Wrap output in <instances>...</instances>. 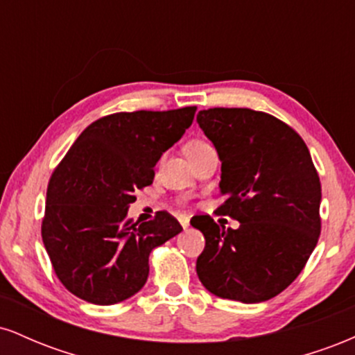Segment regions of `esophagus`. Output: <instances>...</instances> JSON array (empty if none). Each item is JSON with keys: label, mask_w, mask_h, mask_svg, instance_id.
Instances as JSON below:
<instances>
[{"label": "esophagus", "mask_w": 355, "mask_h": 355, "mask_svg": "<svg viewBox=\"0 0 355 355\" xmlns=\"http://www.w3.org/2000/svg\"><path fill=\"white\" fill-rule=\"evenodd\" d=\"M178 220H180V225L183 227V229H189V225H190L189 217H185V215H180V217H178Z\"/></svg>", "instance_id": "1"}]
</instances>
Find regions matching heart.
<instances>
[{
  "label": "heart",
  "mask_w": 355,
  "mask_h": 355,
  "mask_svg": "<svg viewBox=\"0 0 355 355\" xmlns=\"http://www.w3.org/2000/svg\"><path fill=\"white\" fill-rule=\"evenodd\" d=\"M210 146L211 145L205 140H190L189 144L185 145V153L189 155V158H193V157H197L198 153L205 152V150L210 148Z\"/></svg>",
  "instance_id": "heart-1"
}]
</instances>
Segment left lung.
Instances as JSON below:
<instances>
[{
    "label": "left lung",
    "mask_w": 355,
    "mask_h": 355,
    "mask_svg": "<svg viewBox=\"0 0 355 355\" xmlns=\"http://www.w3.org/2000/svg\"><path fill=\"white\" fill-rule=\"evenodd\" d=\"M197 121L222 160L220 215L191 225L205 237L197 275L207 291L243 304L263 302L302 272L320 235V180L307 145L292 126L250 108H209Z\"/></svg>",
    "instance_id": "left-lung-1"
}]
</instances>
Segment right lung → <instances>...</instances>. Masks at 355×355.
I'll list each match as a JSON object with an SVG mask.
<instances>
[{
	"instance_id": "right-lung-1",
	"label": "right lung",
	"mask_w": 355,
	"mask_h": 355,
	"mask_svg": "<svg viewBox=\"0 0 355 355\" xmlns=\"http://www.w3.org/2000/svg\"><path fill=\"white\" fill-rule=\"evenodd\" d=\"M197 107L120 112L83 130L53 170L42 223L53 270L73 295L112 305L135 295L148 277V255L182 232L168 211L128 218L135 190L152 185L153 166L180 140Z\"/></svg>"
}]
</instances>
